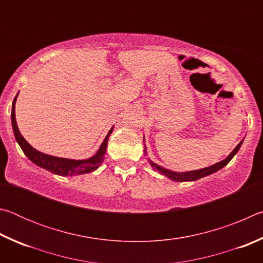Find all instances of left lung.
I'll return each mask as SVG.
<instances>
[{
    "label": "left lung",
    "mask_w": 263,
    "mask_h": 263,
    "mask_svg": "<svg viewBox=\"0 0 263 263\" xmlns=\"http://www.w3.org/2000/svg\"><path fill=\"white\" fill-rule=\"evenodd\" d=\"M242 141H240L239 144L237 145V147H235L232 152L230 153V155L225 160H222L220 162H217L215 164H212L210 167H205V168H202V169H198V171H191V172H183V173H177V172H172L169 171V169L163 168L161 166H159V164L152 162L149 160V163L151 166H152L155 171H158L160 174H162L164 176H167L168 179H171L173 181H176V182H185V181H196L198 179H202L204 176H208L212 174V173H216L217 171H219L224 166H226L230 161L231 159H232L237 152L240 148V146H241ZM145 153H146V149H145Z\"/></svg>",
    "instance_id": "obj_1"
}]
</instances>
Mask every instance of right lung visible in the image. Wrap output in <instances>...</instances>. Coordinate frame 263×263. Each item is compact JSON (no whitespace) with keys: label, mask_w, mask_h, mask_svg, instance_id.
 I'll use <instances>...</instances> for the list:
<instances>
[{"label":"right lung","mask_w":263,"mask_h":263,"mask_svg":"<svg viewBox=\"0 0 263 263\" xmlns=\"http://www.w3.org/2000/svg\"><path fill=\"white\" fill-rule=\"evenodd\" d=\"M18 95V94H17ZM17 95L12 102V109H11V124H12V130H14V135L17 142L21 146L22 151L24 154L28 157L31 161L37 164V166L42 167L46 171L53 173V174L60 175V176H73V175H81L87 174V173H91L96 171L99 168L102 162L104 161V154L106 152V146H108V139L109 136L112 133L114 127H111L108 136L105 137L104 141L102 142L100 149L97 151V153L94 157L86 159V160H72V159H65V158H58L52 157V155L44 154L39 151L34 149L28 141H26L23 136L21 135L16 123L15 117V103Z\"/></svg>","instance_id":"1"}]
</instances>
